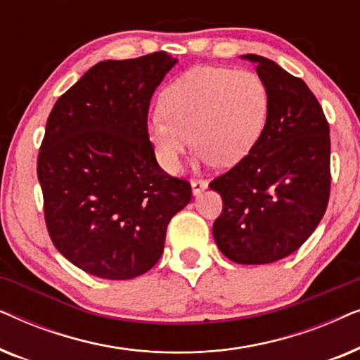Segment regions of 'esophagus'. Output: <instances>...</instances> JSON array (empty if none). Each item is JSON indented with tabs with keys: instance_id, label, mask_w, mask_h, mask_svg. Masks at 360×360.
I'll return each mask as SVG.
<instances>
[{
	"instance_id": "esophagus-1",
	"label": "esophagus",
	"mask_w": 360,
	"mask_h": 360,
	"mask_svg": "<svg viewBox=\"0 0 360 360\" xmlns=\"http://www.w3.org/2000/svg\"><path fill=\"white\" fill-rule=\"evenodd\" d=\"M208 188V181L203 179H193L191 180V190H193V195H200L201 191Z\"/></svg>"
}]
</instances>
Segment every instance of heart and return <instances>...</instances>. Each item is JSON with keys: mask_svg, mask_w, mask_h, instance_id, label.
<instances>
[{"mask_svg": "<svg viewBox=\"0 0 360 360\" xmlns=\"http://www.w3.org/2000/svg\"><path fill=\"white\" fill-rule=\"evenodd\" d=\"M267 116L269 90L259 73L200 67L162 91L160 111L149 117L147 134L167 172L179 169L190 142L201 160L231 167L252 150Z\"/></svg>", "mask_w": 360, "mask_h": 360, "instance_id": "b5f03b06", "label": "heart"}]
</instances>
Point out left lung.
Returning <instances> with one entry per match:
<instances>
[{
	"label": "left lung",
	"instance_id": "obj_1",
	"mask_svg": "<svg viewBox=\"0 0 360 360\" xmlns=\"http://www.w3.org/2000/svg\"><path fill=\"white\" fill-rule=\"evenodd\" d=\"M269 90V116L252 150L210 184L223 198L213 224L236 264H272L316 229L331 190V139L323 108L302 78L248 53Z\"/></svg>",
	"mask_w": 360,
	"mask_h": 360
}]
</instances>
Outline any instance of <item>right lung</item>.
Returning a JSON list of instances; mask_svg holds the SVG:
<instances>
[{"mask_svg": "<svg viewBox=\"0 0 360 360\" xmlns=\"http://www.w3.org/2000/svg\"><path fill=\"white\" fill-rule=\"evenodd\" d=\"M176 63L167 52L93 65L49 115L37 157L53 245L86 274L139 277L164 252L170 219L191 186L160 169L147 134L155 88Z\"/></svg>", "mask_w": 360, "mask_h": 360, "instance_id": "right-lung-1", "label": "right lung"}]
</instances>
